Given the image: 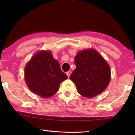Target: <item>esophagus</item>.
Returning <instances> with one entry per match:
<instances>
[{"mask_svg":"<svg viewBox=\"0 0 135 135\" xmlns=\"http://www.w3.org/2000/svg\"><path fill=\"white\" fill-rule=\"evenodd\" d=\"M66 74H67L68 77H69V76H70V75H71V71H68V72H67V73H66Z\"/></svg>","mask_w":135,"mask_h":135,"instance_id":"esophagus-1","label":"esophagus"}]
</instances>
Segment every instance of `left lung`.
I'll return each mask as SVG.
<instances>
[{"instance_id":"left-lung-1","label":"left lung","mask_w":135,"mask_h":135,"mask_svg":"<svg viewBox=\"0 0 135 135\" xmlns=\"http://www.w3.org/2000/svg\"><path fill=\"white\" fill-rule=\"evenodd\" d=\"M76 68L70 79L76 85L78 93L83 97H95L107 88L110 79L108 62L93 49L85 50L75 57Z\"/></svg>"}]
</instances>
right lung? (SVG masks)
<instances>
[{
    "label": "right lung",
    "mask_w": 135,
    "mask_h": 135,
    "mask_svg": "<svg viewBox=\"0 0 135 135\" xmlns=\"http://www.w3.org/2000/svg\"><path fill=\"white\" fill-rule=\"evenodd\" d=\"M25 75L29 89L43 98L55 95L61 83L68 79L58 61L48 51H40L32 56L26 66Z\"/></svg>",
    "instance_id": "add662e5"
}]
</instances>
